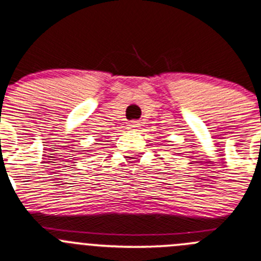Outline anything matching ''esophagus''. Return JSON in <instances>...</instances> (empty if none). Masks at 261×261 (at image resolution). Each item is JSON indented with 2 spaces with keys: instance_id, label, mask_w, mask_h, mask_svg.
Returning a JSON list of instances; mask_svg holds the SVG:
<instances>
[{
  "instance_id": "1",
  "label": "esophagus",
  "mask_w": 261,
  "mask_h": 261,
  "mask_svg": "<svg viewBox=\"0 0 261 261\" xmlns=\"http://www.w3.org/2000/svg\"><path fill=\"white\" fill-rule=\"evenodd\" d=\"M141 125V123L140 121H137V120H133V121H130V123H129V125H128V128L130 129V130H136V129L138 128V126Z\"/></svg>"
}]
</instances>
